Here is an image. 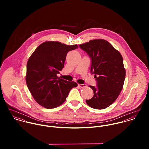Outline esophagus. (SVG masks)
<instances>
[{
	"instance_id": "34e87169",
	"label": "esophagus",
	"mask_w": 149,
	"mask_h": 149,
	"mask_svg": "<svg viewBox=\"0 0 149 149\" xmlns=\"http://www.w3.org/2000/svg\"><path fill=\"white\" fill-rule=\"evenodd\" d=\"M78 86H80V88H85L86 86V85L85 84H78Z\"/></svg>"
}]
</instances>
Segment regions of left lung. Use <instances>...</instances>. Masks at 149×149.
Returning <instances> with one entry per match:
<instances>
[{
	"label": "left lung",
	"instance_id": "8db88e82",
	"mask_svg": "<svg viewBox=\"0 0 149 149\" xmlns=\"http://www.w3.org/2000/svg\"><path fill=\"white\" fill-rule=\"evenodd\" d=\"M79 46L91 60V72L97 82V86H89L94 95L86 103L94 109L106 108L116 100L123 88L126 70L122 56L104 40H91Z\"/></svg>",
	"mask_w": 149,
	"mask_h": 149
}]
</instances>
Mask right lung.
<instances>
[{"mask_svg":"<svg viewBox=\"0 0 149 149\" xmlns=\"http://www.w3.org/2000/svg\"><path fill=\"white\" fill-rule=\"evenodd\" d=\"M78 47L57 41L38 46L27 63L26 81L35 100L46 108H53L66 100L72 88L77 84L57 76L64 68L67 53Z\"/></svg>","mask_w":149,"mask_h":149,"instance_id":"right-lung-1","label":"right lung"}]
</instances>
